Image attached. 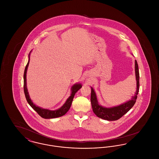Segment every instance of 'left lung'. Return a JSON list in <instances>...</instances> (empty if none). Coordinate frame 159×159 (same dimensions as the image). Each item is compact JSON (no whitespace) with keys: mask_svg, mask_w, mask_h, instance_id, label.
I'll return each instance as SVG.
<instances>
[{"mask_svg":"<svg viewBox=\"0 0 159 159\" xmlns=\"http://www.w3.org/2000/svg\"><path fill=\"white\" fill-rule=\"evenodd\" d=\"M135 70L136 80V90L134 96H132V99L121 104V105L113 107L107 108L99 105L97 98L96 93L93 89L91 87V102L93 113L99 118L109 121H114L119 119L123 115L132 108L136 102L137 95L139 92V74L138 70V65L137 61H135Z\"/></svg>","mask_w":159,"mask_h":159,"instance_id":"1","label":"left lung"}]
</instances>
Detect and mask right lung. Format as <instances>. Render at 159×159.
Returning a JSON list of instances; mask_svg holds the SVG:
<instances>
[{"label":"right lung","instance_id":"add662e5","mask_svg":"<svg viewBox=\"0 0 159 159\" xmlns=\"http://www.w3.org/2000/svg\"><path fill=\"white\" fill-rule=\"evenodd\" d=\"M30 53L31 52L29 55V61H28V62H27V64L25 66V68L24 70V94H25V98L27 99V101L28 102L29 105L39 114V115L43 119H53V118H57V117H61V116H64L69 110V109L71 107V103L73 102V98L75 95V93L82 88V84L81 83H76L71 87V95L67 99L65 104L62 106L61 108H58V110H48V109L42 108L40 107L36 106L34 104H33V102L31 100L29 92H28L27 88L26 74H27V68H28L29 62H30Z\"/></svg>","mask_w":159,"mask_h":159}]
</instances>
